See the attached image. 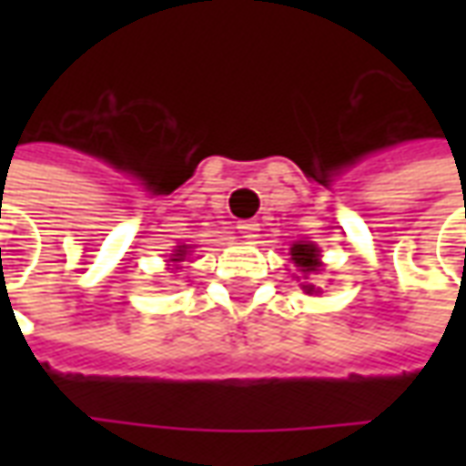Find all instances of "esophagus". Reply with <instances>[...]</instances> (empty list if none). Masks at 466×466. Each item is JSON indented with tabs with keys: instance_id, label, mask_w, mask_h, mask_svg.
<instances>
[{
	"instance_id": "34e87169",
	"label": "esophagus",
	"mask_w": 466,
	"mask_h": 466,
	"mask_svg": "<svg viewBox=\"0 0 466 466\" xmlns=\"http://www.w3.org/2000/svg\"><path fill=\"white\" fill-rule=\"evenodd\" d=\"M237 229H239V234H242V237L252 239V237H257V232H259V224H257V222H239V224H237Z\"/></svg>"
}]
</instances>
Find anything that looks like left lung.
<instances>
[{"label":"left lung","mask_w":466,"mask_h":466,"mask_svg":"<svg viewBox=\"0 0 466 466\" xmlns=\"http://www.w3.org/2000/svg\"><path fill=\"white\" fill-rule=\"evenodd\" d=\"M292 262L294 267L299 269L302 277H297V279H309L312 274L322 272V252H319V247L312 242H297L292 244ZM302 289L307 294H319V287H314L309 282H302Z\"/></svg>","instance_id":"obj_1"}]
</instances>
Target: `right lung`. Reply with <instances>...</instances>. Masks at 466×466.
Returning <instances> with one entry per match:
<instances>
[{
    "label": "right lung",
    "mask_w": 466,
    "mask_h": 466,
    "mask_svg": "<svg viewBox=\"0 0 466 466\" xmlns=\"http://www.w3.org/2000/svg\"><path fill=\"white\" fill-rule=\"evenodd\" d=\"M192 249H194L192 244H179V247H177V249L169 254V259H167V262H169V267H172V272L182 269V262L187 259V257H189V252H192Z\"/></svg>",
    "instance_id": "add662e5"
}]
</instances>
